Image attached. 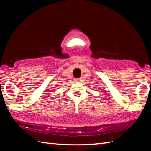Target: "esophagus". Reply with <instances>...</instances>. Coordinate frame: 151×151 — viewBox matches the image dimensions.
I'll return each instance as SVG.
<instances>
[{
  "instance_id": "1",
  "label": "esophagus",
  "mask_w": 151,
  "mask_h": 151,
  "mask_svg": "<svg viewBox=\"0 0 151 151\" xmlns=\"http://www.w3.org/2000/svg\"><path fill=\"white\" fill-rule=\"evenodd\" d=\"M81 80L80 78H75V82H80Z\"/></svg>"
}]
</instances>
